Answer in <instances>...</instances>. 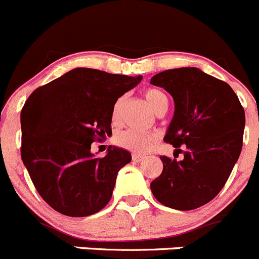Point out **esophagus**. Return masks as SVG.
I'll list each match as a JSON object with an SVG mask.
<instances>
[{
  "instance_id": "1",
  "label": "esophagus",
  "mask_w": 259,
  "mask_h": 259,
  "mask_svg": "<svg viewBox=\"0 0 259 259\" xmlns=\"http://www.w3.org/2000/svg\"><path fill=\"white\" fill-rule=\"evenodd\" d=\"M145 156L143 155H138V153H133L132 155V160L135 161V162H141V161L145 160Z\"/></svg>"
}]
</instances>
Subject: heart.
Wrapping results in <instances>:
<instances>
[{
    "mask_svg": "<svg viewBox=\"0 0 259 259\" xmlns=\"http://www.w3.org/2000/svg\"><path fill=\"white\" fill-rule=\"evenodd\" d=\"M143 94H145V98L150 108L156 114L165 113L168 107V99L162 91L156 88H148L146 89ZM123 102L124 98L121 97V98H118L114 102L113 107H112L111 118L113 123H118L119 122V114H121V109L123 107ZM153 141H155V137L152 135L136 132V131L132 130L122 131V132H118L114 136L116 145H118L119 147L126 148V150L132 151V152H143V151H146L152 145Z\"/></svg>",
    "mask_w": 259,
    "mask_h": 259,
    "instance_id": "b5f03b06",
    "label": "heart"
}]
</instances>
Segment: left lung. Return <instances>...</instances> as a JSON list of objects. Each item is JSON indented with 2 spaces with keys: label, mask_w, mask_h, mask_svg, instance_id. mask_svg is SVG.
<instances>
[{
  "label": "left lung",
  "mask_w": 259,
  "mask_h": 259,
  "mask_svg": "<svg viewBox=\"0 0 259 259\" xmlns=\"http://www.w3.org/2000/svg\"><path fill=\"white\" fill-rule=\"evenodd\" d=\"M151 84L165 88L175 102L163 141L176 152L186 145L181 161L160 156L163 170L151 183V191L168 208H200L219 194L239 157L244 109L229 84L198 68L161 71Z\"/></svg>",
  "instance_id": "left-lung-1"
}]
</instances>
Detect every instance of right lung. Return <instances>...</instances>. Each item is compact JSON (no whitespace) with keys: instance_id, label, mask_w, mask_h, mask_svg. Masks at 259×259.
<instances>
[{"instance_id":"right-lung-1","label":"right lung","mask_w":259,"mask_h":259,"mask_svg":"<svg viewBox=\"0 0 259 259\" xmlns=\"http://www.w3.org/2000/svg\"><path fill=\"white\" fill-rule=\"evenodd\" d=\"M142 76L76 68L35 89L21 111V158L40 196L59 213L80 218L111 200L123 148L94 157L91 145L112 135L114 102Z\"/></svg>"}]
</instances>
